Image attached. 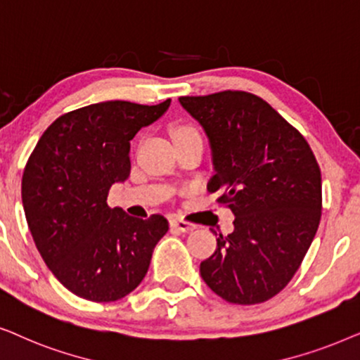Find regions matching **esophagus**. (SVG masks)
<instances>
[{"label":"esophagus","mask_w":360,"mask_h":360,"mask_svg":"<svg viewBox=\"0 0 360 360\" xmlns=\"http://www.w3.org/2000/svg\"><path fill=\"white\" fill-rule=\"evenodd\" d=\"M169 224H171L172 229L179 230V232H191V230L195 229L194 224L186 222V220H181V219H172Z\"/></svg>","instance_id":"34e87169"}]
</instances>
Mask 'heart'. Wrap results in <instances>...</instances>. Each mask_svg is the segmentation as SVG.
Instances as JSON below:
<instances>
[{"label":"heart","instance_id":"obj_1","mask_svg":"<svg viewBox=\"0 0 360 360\" xmlns=\"http://www.w3.org/2000/svg\"><path fill=\"white\" fill-rule=\"evenodd\" d=\"M191 133H198L193 127H179L174 131V136H181V135H191Z\"/></svg>","mask_w":360,"mask_h":360}]
</instances>
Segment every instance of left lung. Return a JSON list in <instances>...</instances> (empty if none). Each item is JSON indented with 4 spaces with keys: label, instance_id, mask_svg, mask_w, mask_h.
<instances>
[{
    "label": "left lung",
    "instance_id": "1",
    "mask_svg": "<svg viewBox=\"0 0 360 360\" xmlns=\"http://www.w3.org/2000/svg\"><path fill=\"white\" fill-rule=\"evenodd\" d=\"M179 103L209 138L215 174L207 189L236 215L200 276L229 303H263L290 283L316 236L318 161L303 135L257 95L225 90Z\"/></svg>",
    "mask_w": 360,
    "mask_h": 360
}]
</instances>
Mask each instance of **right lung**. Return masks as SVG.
Instances as JSON below:
<instances>
[{"instance_id": "add662e5", "label": "right lung", "mask_w": 360, "mask_h": 360, "mask_svg": "<svg viewBox=\"0 0 360 360\" xmlns=\"http://www.w3.org/2000/svg\"><path fill=\"white\" fill-rule=\"evenodd\" d=\"M158 105L100 102L62 115L24 167L21 195L42 260L72 293L110 303L131 293L169 229L160 214L131 217L108 207V191L130 176V141L162 117Z\"/></svg>"}]
</instances>
